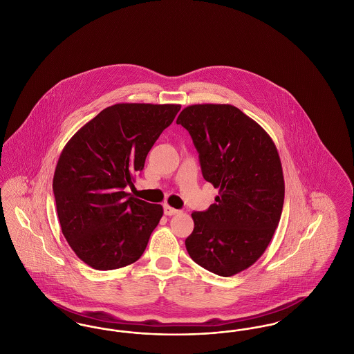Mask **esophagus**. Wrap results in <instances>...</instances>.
<instances>
[{"label": "esophagus", "mask_w": 354, "mask_h": 354, "mask_svg": "<svg viewBox=\"0 0 354 354\" xmlns=\"http://www.w3.org/2000/svg\"><path fill=\"white\" fill-rule=\"evenodd\" d=\"M176 214H180V211H179V209H175V208H172V207L169 205V204H166V205H165V215H167V216H172V215H176Z\"/></svg>", "instance_id": "obj_1"}]
</instances>
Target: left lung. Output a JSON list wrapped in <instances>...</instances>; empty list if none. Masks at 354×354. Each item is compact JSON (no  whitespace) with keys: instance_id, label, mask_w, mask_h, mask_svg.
Masks as SVG:
<instances>
[{"instance_id":"8db88e82","label":"left lung","mask_w":354,"mask_h":354,"mask_svg":"<svg viewBox=\"0 0 354 354\" xmlns=\"http://www.w3.org/2000/svg\"><path fill=\"white\" fill-rule=\"evenodd\" d=\"M176 123L192 138L203 178L219 188L207 211L191 215L187 252L204 270L234 276L266 252L281 218L279 152L268 133L232 104H191Z\"/></svg>"}]
</instances>
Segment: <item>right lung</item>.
I'll return each instance as SVG.
<instances>
[{"instance_id":"1","label":"right lung","mask_w":354,"mask_h":354,"mask_svg":"<svg viewBox=\"0 0 354 354\" xmlns=\"http://www.w3.org/2000/svg\"><path fill=\"white\" fill-rule=\"evenodd\" d=\"M180 104L117 103L88 120L59 155L53 191L62 234L98 270L135 263L163 216L160 204L130 196L135 175Z\"/></svg>"}]
</instances>
